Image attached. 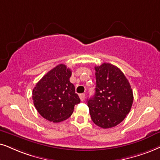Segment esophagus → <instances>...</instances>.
Masks as SVG:
<instances>
[{
  "instance_id": "obj_1",
  "label": "esophagus",
  "mask_w": 160,
  "mask_h": 160,
  "mask_svg": "<svg viewBox=\"0 0 160 160\" xmlns=\"http://www.w3.org/2000/svg\"><path fill=\"white\" fill-rule=\"evenodd\" d=\"M79 96H80V98L81 101H83L85 100V98H86V94H80Z\"/></svg>"
}]
</instances>
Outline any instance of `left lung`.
<instances>
[{"label":"left lung","mask_w":160,"mask_h":160,"mask_svg":"<svg viewBox=\"0 0 160 160\" xmlns=\"http://www.w3.org/2000/svg\"><path fill=\"white\" fill-rule=\"evenodd\" d=\"M94 69L95 94L87 100L91 118L100 128H110L130 112L134 95L128 80L117 66L104 62Z\"/></svg>","instance_id":"1"}]
</instances>
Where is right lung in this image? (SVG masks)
<instances>
[{
    "label": "right lung",
    "mask_w": 160,
    "mask_h": 160,
    "mask_svg": "<svg viewBox=\"0 0 160 160\" xmlns=\"http://www.w3.org/2000/svg\"><path fill=\"white\" fill-rule=\"evenodd\" d=\"M72 71L64 64L50 70L36 84L32 92L35 108L43 118L59 122L68 119L80 100L69 81Z\"/></svg>",
    "instance_id": "right-lung-1"
}]
</instances>
